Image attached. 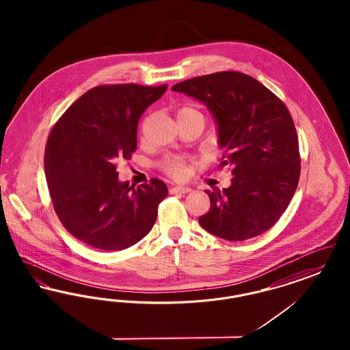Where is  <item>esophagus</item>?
<instances>
[{
	"label": "esophagus",
	"mask_w": 350,
	"mask_h": 350,
	"mask_svg": "<svg viewBox=\"0 0 350 350\" xmlns=\"http://www.w3.org/2000/svg\"><path fill=\"white\" fill-rule=\"evenodd\" d=\"M169 191H170V194H186V193H190L191 189L187 186H174Z\"/></svg>",
	"instance_id": "obj_1"
}]
</instances>
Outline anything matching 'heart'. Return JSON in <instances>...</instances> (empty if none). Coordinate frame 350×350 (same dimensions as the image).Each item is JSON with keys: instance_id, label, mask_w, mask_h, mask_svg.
<instances>
[{"instance_id": "obj_1", "label": "heart", "mask_w": 350, "mask_h": 350, "mask_svg": "<svg viewBox=\"0 0 350 350\" xmlns=\"http://www.w3.org/2000/svg\"><path fill=\"white\" fill-rule=\"evenodd\" d=\"M190 114H200L197 110L191 107H181L177 113V118ZM161 169L173 178H183L187 170V160L183 156H167L161 161Z\"/></svg>"}]
</instances>
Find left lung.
Instances as JSON below:
<instances>
[{
	"label": "left lung",
	"mask_w": 350,
	"mask_h": 350,
	"mask_svg": "<svg viewBox=\"0 0 350 350\" xmlns=\"http://www.w3.org/2000/svg\"><path fill=\"white\" fill-rule=\"evenodd\" d=\"M172 90L207 106L224 150L220 165L232 169L230 187L206 190L211 206L200 226L230 241L271 228L299 181L298 136L284 103L256 79L232 70L194 77Z\"/></svg>",
	"instance_id": "8db88e82"
}]
</instances>
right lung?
I'll use <instances>...</instances> for the list:
<instances>
[{"mask_svg":"<svg viewBox=\"0 0 350 350\" xmlns=\"http://www.w3.org/2000/svg\"><path fill=\"white\" fill-rule=\"evenodd\" d=\"M167 85H103L75 100L51 131L44 172L53 208L68 232L100 250L130 248L147 236L167 196L160 180L130 186L116 163L130 160L137 122Z\"/></svg>","mask_w":350,"mask_h":350,"instance_id":"obj_1","label":"right lung"}]
</instances>
